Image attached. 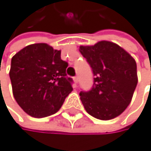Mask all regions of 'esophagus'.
Listing matches in <instances>:
<instances>
[{"mask_svg":"<svg viewBox=\"0 0 151 151\" xmlns=\"http://www.w3.org/2000/svg\"><path fill=\"white\" fill-rule=\"evenodd\" d=\"M74 81H75L76 83H78V81H79V77L77 76H74Z\"/></svg>","mask_w":151,"mask_h":151,"instance_id":"34e87169","label":"esophagus"}]
</instances>
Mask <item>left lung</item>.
<instances>
[{"instance_id": "obj_1", "label": "left lung", "mask_w": 151, "mask_h": 151, "mask_svg": "<svg viewBox=\"0 0 151 151\" xmlns=\"http://www.w3.org/2000/svg\"><path fill=\"white\" fill-rule=\"evenodd\" d=\"M79 51L94 76L91 90L79 93L86 111L103 120L118 117L129 106L137 85L135 60L119 45L108 41L81 45Z\"/></svg>"}]
</instances>
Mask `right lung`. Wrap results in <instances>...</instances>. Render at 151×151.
I'll use <instances>...</instances> for the list:
<instances>
[{
	"label": "right lung",
	"instance_id": "obj_1",
	"mask_svg": "<svg viewBox=\"0 0 151 151\" xmlns=\"http://www.w3.org/2000/svg\"><path fill=\"white\" fill-rule=\"evenodd\" d=\"M67 66L60 51L47 44L29 45L17 52L12 58L9 76L18 106L34 118L55 114L73 91Z\"/></svg>",
	"mask_w": 151,
	"mask_h": 151
}]
</instances>
